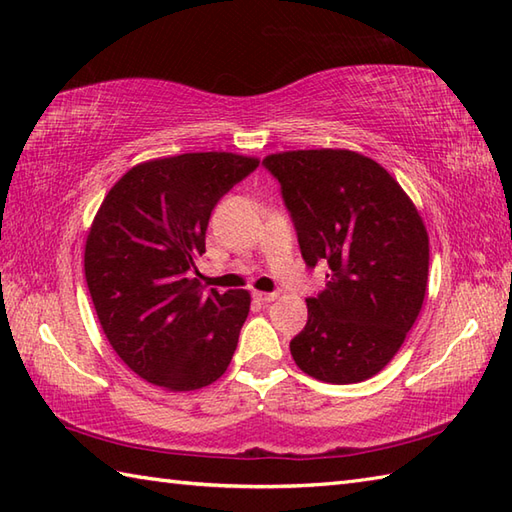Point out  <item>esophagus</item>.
<instances>
[{
	"instance_id": "34e87169",
	"label": "esophagus",
	"mask_w": 512,
	"mask_h": 512,
	"mask_svg": "<svg viewBox=\"0 0 512 512\" xmlns=\"http://www.w3.org/2000/svg\"><path fill=\"white\" fill-rule=\"evenodd\" d=\"M255 299L262 301V303H273L279 299L277 292H255Z\"/></svg>"
}]
</instances>
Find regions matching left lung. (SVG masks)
<instances>
[{
  "label": "left lung",
  "mask_w": 512,
  "mask_h": 512,
  "mask_svg": "<svg viewBox=\"0 0 512 512\" xmlns=\"http://www.w3.org/2000/svg\"><path fill=\"white\" fill-rule=\"evenodd\" d=\"M281 184L301 255L330 268L290 354L332 385L376 376L413 328L427 295L429 235L405 189L350 149H297L264 158Z\"/></svg>",
  "instance_id": "left-lung-1"
}]
</instances>
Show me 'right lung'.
I'll return each mask as SVG.
<instances>
[{
  "label": "right lung",
  "instance_id": "obj_1",
  "mask_svg": "<svg viewBox=\"0 0 512 512\" xmlns=\"http://www.w3.org/2000/svg\"><path fill=\"white\" fill-rule=\"evenodd\" d=\"M259 165L195 151L138 162L107 191L85 239V281L118 358L167 391L215 383L235 354L250 292L191 277L213 206Z\"/></svg>",
  "mask_w": 512,
  "mask_h": 512
}]
</instances>
